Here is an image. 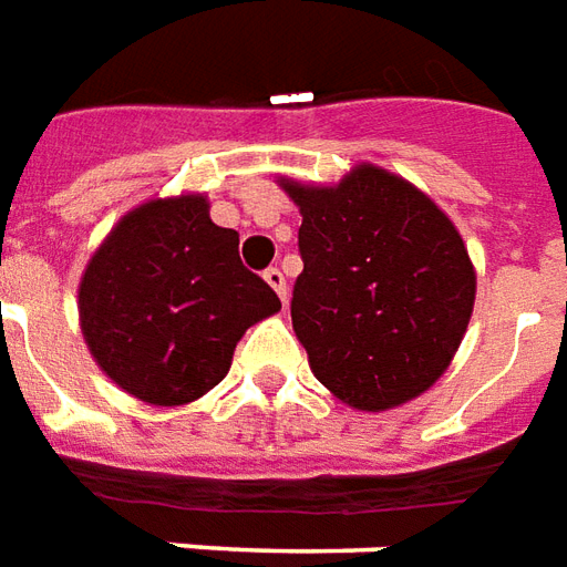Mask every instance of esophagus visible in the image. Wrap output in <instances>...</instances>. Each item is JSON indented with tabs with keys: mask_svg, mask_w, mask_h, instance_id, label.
<instances>
[{
	"mask_svg": "<svg viewBox=\"0 0 567 567\" xmlns=\"http://www.w3.org/2000/svg\"><path fill=\"white\" fill-rule=\"evenodd\" d=\"M264 279H267V285H270L272 291L279 295V300H288V282H285V272L279 270V267H270V270L264 272Z\"/></svg>",
	"mask_w": 567,
	"mask_h": 567,
	"instance_id": "esophagus-1",
	"label": "esophagus"
}]
</instances>
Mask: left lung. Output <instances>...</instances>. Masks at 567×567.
<instances>
[{
    "label": "left lung",
    "mask_w": 567,
    "mask_h": 567,
    "mask_svg": "<svg viewBox=\"0 0 567 567\" xmlns=\"http://www.w3.org/2000/svg\"><path fill=\"white\" fill-rule=\"evenodd\" d=\"M303 225L291 321L309 367L360 412L435 384L463 342L475 270L463 237L423 192L360 165L339 186L282 179Z\"/></svg>",
    "instance_id": "left-lung-1"
}]
</instances>
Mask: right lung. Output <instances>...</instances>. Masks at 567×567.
<instances>
[{
  "instance_id": "1",
  "label": "right lung",
  "mask_w": 567,
  "mask_h": 567,
  "mask_svg": "<svg viewBox=\"0 0 567 567\" xmlns=\"http://www.w3.org/2000/svg\"><path fill=\"white\" fill-rule=\"evenodd\" d=\"M78 297L92 358L153 405L216 388L243 333L282 309L243 267L237 230L213 225L200 195L132 209L86 264Z\"/></svg>"
}]
</instances>
